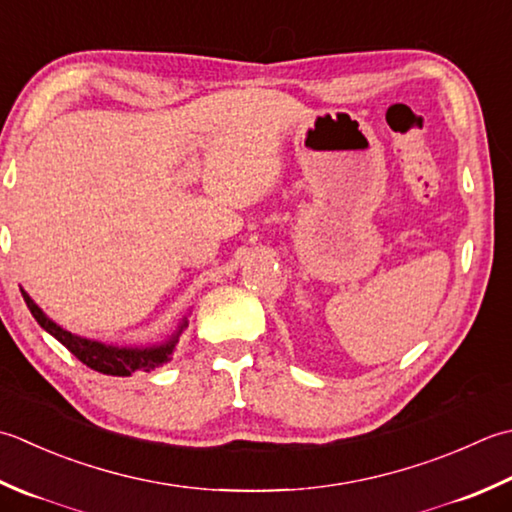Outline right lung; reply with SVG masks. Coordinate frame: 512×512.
I'll use <instances>...</instances> for the list:
<instances>
[{
    "label": "right lung",
    "mask_w": 512,
    "mask_h": 512,
    "mask_svg": "<svg viewBox=\"0 0 512 512\" xmlns=\"http://www.w3.org/2000/svg\"><path fill=\"white\" fill-rule=\"evenodd\" d=\"M22 295L28 310L33 313L37 324L42 326L46 333L53 335L59 344H64L70 353H73L79 362L86 364L88 368H93L97 373H104V375H113V377H128L133 375L135 370H144V373H148V370L166 364L170 355H173L175 344L179 342V335H182V330L188 326V319L184 317L175 333L170 335L166 342L157 346H113V344L95 342V339H86V337L68 333V330H64L62 326H57L53 319L46 317L44 310L30 299L26 290H22Z\"/></svg>",
    "instance_id": "1"
}]
</instances>
